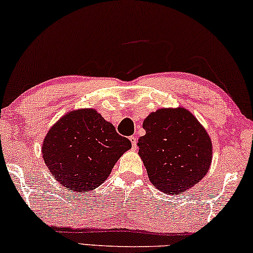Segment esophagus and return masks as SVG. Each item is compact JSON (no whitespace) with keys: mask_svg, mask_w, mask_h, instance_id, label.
I'll use <instances>...</instances> for the list:
<instances>
[{"mask_svg":"<svg viewBox=\"0 0 253 253\" xmlns=\"http://www.w3.org/2000/svg\"><path fill=\"white\" fill-rule=\"evenodd\" d=\"M130 141H131V145H132V148H135L137 147V142H138V139L135 135H132V137H130Z\"/></svg>","mask_w":253,"mask_h":253,"instance_id":"34e87169","label":"esophagus"}]
</instances>
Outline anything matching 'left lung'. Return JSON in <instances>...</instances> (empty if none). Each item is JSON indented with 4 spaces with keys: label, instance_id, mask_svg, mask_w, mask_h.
<instances>
[{
    "label": "left lung",
    "instance_id": "1",
    "mask_svg": "<svg viewBox=\"0 0 253 253\" xmlns=\"http://www.w3.org/2000/svg\"><path fill=\"white\" fill-rule=\"evenodd\" d=\"M139 156L158 190L178 194L199 183L209 170L212 145L196 116L184 107L159 108L142 123Z\"/></svg>",
    "mask_w": 253,
    "mask_h": 253
}]
</instances>
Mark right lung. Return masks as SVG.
I'll use <instances>...</instances> for the list:
<instances>
[{
	"mask_svg": "<svg viewBox=\"0 0 253 253\" xmlns=\"http://www.w3.org/2000/svg\"><path fill=\"white\" fill-rule=\"evenodd\" d=\"M131 141L94 108L62 116L45 135L44 162L52 176L69 190L87 193L106 180Z\"/></svg>",
	"mask_w": 253,
	"mask_h": 253,
	"instance_id": "add662e5",
	"label": "right lung"
}]
</instances>
